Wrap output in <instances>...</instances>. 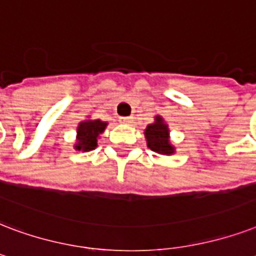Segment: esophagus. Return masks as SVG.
<instances>
[{
    "label": "esophagus",
    "mask_w": 256,
    "mask_h": 256,
    "mask_svg": "<svg viewBox=\"0 0 256 256\" xmlns=\"http://www.w3.org/2000/svg\"><path fill=\"white\" fill-rule=\"evenodd\" d=\"M132 116H120V122H122V124H130V122H132Z\"/></svg>",
    "instance_id": "obj_1"
}]
</instances>
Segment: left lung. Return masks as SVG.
<instances>
[{
  "mask_svg": "<svg viewBox=\"0 0 256 256\" xmlns=\"http://www.w3.org/2000/svg\"><path fill=\"white\" fill-rule=\"evenodd\" d=\"M146 141L150 149L160 154L174 153L173 146L169 144V130L168 126L164 124L161 116L156 118V122L149 124L145 130Z\"/></svg>",
  "mask_w": 256,
  "mask_h": 256,
  "instance_id": "1",
  "label": "left lung"
}]
</instances>
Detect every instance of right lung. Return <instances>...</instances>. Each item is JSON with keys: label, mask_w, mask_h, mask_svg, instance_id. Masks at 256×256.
Returning <instances> with one entry per match:
<instances>
[{"label": "right lung", "mask_w": 256, "mask_h": 256, "mask_svg": "<svg viewBox=\"0 0 256 256\" xmlns=\"http://www.w3.org/2000/svg\"><path fill=\"white\" fill-rule=\"evenodd\" d=\"M107 124L102 120H84L79 124L78 128V144H76V150H83L88 152L96 148L98 136L103 130L106 128Z\"/></svg>", "instance_id": "right-lung-1"}]
</instances>
